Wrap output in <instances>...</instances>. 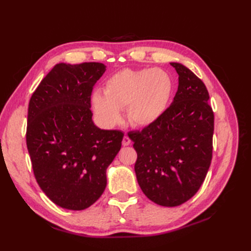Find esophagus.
Instances as JSON below:
<instances>
[{"label": "esophagus", "mask_w": 251, "mask_h": 251, "mask_svg": "<svg viewBox=\"0 0 251 251\" xmlns=\"http://www.w3.org/2000/svg\"><path fill=\"white\" fill-rule=\"evenodd\" d=\"M131 143V139L127 137V136H125L124 137V139H123V146H125V147H126V146H128V144Z\"/></svg>", "instance_id": "1"}]
</instances>
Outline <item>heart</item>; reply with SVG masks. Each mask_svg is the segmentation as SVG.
Returning a JSON list of instances; mask_svg holds the SVG:
<instances>
[{"label": "heart", "mask_w": 251, "mask_h": 251, "mask_svg": "<svg viewBox=\"0 0 251 251\" xmlns=\"http://www.w3.org/2000/svg\"><path fill=\"white\" fill-rule=\"evenodd\" d=\"M174 83L161 69H124L104 83V94L95 92L93 109L103 124L114 126L126 108L128 121L136 126L155 124L169 107Z\"/></svg>", "instance_id": "b5f03b06"}]
</instances>
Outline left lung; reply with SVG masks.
I'll return each mask as SVG.
<instances>
[{
  "mask_svg": "<svg viewBox=\"0 0 251 251\" xmlns=\"http://www.w3.org/2000/svg\"><path fill=\"white\" fill-rule=\"evenodd\" d=\"M177 93L155 124L127 136L137 153L135 173L143 194L161 206H179L199 191L210 166L215 116L204 82L185 66Z\"/></svg>",
  "mask_w": 251,
  "mask_h": 251,
  "instance_id": "8db88e82",
  "label": "left lung"
}]
</instances>
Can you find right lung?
Returning <instances> with one entry per match:
<instances>
[{
  "mask_svg": "<svg viewBox=\"0 0 251 251\" xmlns=\"http://www.w3.org/2000/svg\"><path fill=\"white\" fill-rule=\"evenodd\" d=\"M104 71L101 63L57 64L29 101L26 143L34 177L66 209H86L100 198L105 171L121 148L123 132L92 121L91 95Z\"/></svg>",
  "mask_w": 251,
  "mask_h": 251,
  "instance_id": "add662e5",
  "label": "right lung"
}]
</instances>
